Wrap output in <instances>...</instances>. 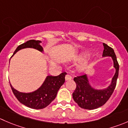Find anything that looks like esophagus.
Masks as SVG:
<instances>
[{
	"mask_svg": "<svg viewBox=\"0 0 128 128\" xmlns=\"http://www.w3.org/2000/svg\"><path fill=\"white\" fill-rule=\"evenodd\" d=\"M65 79H66V80H70V79H72V76L70 75H69V74H67L66 76Z\"/></svg>",
	"mask_w": 128,
	"mask_h": 128,
	"instance_id": "34e87169",
	"label": "esophagus"
}]
</instances>
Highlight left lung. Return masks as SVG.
Wrapping results in <instances>:
<instances>
[{
    "label": "left lung",
    "instance_id": "obj_1",
    "mask_svg": "<svg viewBox=\"0 0 128 128\" xmlns=\"http://www.w3.org/2000/svg\"><path fill=\"white\" fill-rule=\"evenodd\" d=\"M103 46L102 56L112 58L116 73L112 78L111 85L104 90H96L92 88L88 82L86 74L78 76L74 78L76 88L72 93V98L78 106L82 109L91 110L103 106L110 98L116 88L120 68L118 62L113 49L105 43H103Z\"/></svg>",
    "mask_w": 128,
    "mask_h": 128
}]
</instances>
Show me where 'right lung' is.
Segmentation results:
<instances>
[{"mask_svg":"<svg viewBox=\"0 0 128 128\" xmlns=\"http://www.w3.org/2000/svg\"><path fill=\"white\" fill-rule=\"evenodd\" d=\"M40 42H41L39 40H28L18 46L14 54L20 49L27 48H34L42 52L43 49L39 44ZM66 74V72H62L57 76H48L40 88L30 93L20 92L14 89L10 84V85L14 94L20 103L30 108L40 110L47 107L56 98L58 91L65 82Z\"/></svg>","mask_w":128,"mask_h":128,"instance_id":"right-lung-1","label":"right lung"}]
</instances>
